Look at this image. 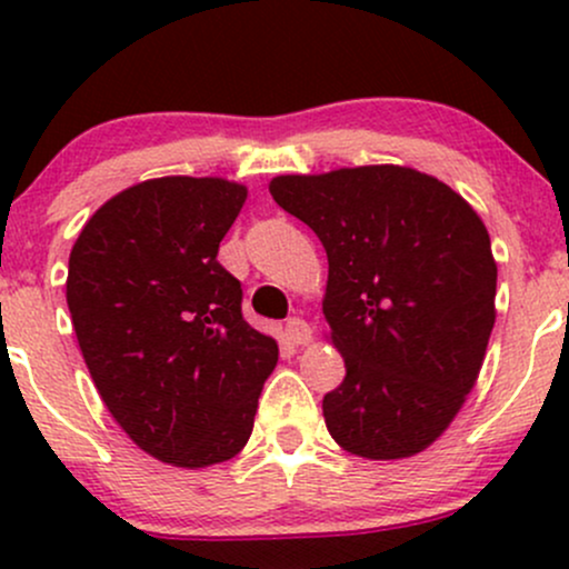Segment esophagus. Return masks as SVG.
Returning a JSON list of instances; mask_svg holds the SVG:
<instances>
[{"mask_svg":"<svg viewBox=\"0 0 569 569\" xmlns=\"http://www.w3.org/2000/svg\"><path fill=\"white\" fill-rule=\"evenodd\" d=\"M286 337H289L297 348H302V345H307L312 339L310 323L302 321V318H289V321H286Z\"/></svg>","mask_w":569,"mask_h":569,"instance_id":"esophagus-1","label":"esophagus"}]
</instances>
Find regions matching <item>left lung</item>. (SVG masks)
I'll list each match as a JSON object with an SVG mask.
<instances>
[{
	"instance_id": "left-lung-1",
	"label": "left lung",
	"mask_w": 569,
	"mask_h": 569,
	"mask_svg": "<svg viewBox=\"0 0 569 569\" xmlns=\"http://www.w3.org/2000/svg\"><path fill=\"white\" fill-rule=\"evenodd\" d=\"M270 194L329 259L323 316L348 369L323 396L331 439L367 460L428 449L479 380L495 326L485 221L407 166L276 176Z\"/></svg>"
}]
</instances>
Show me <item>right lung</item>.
<instances>
[{
  "label": "right lung",
  "mask_w": 569,
  "mask_h": 569,
  "mask_svg": "<svg viewBox=\"0 0 569 569\" xmlns=\"http://www.w3.org/2000/svg\"><path fill=\"white\" fill-rule=\"evenodd\" d=\"M248 189L162 176L103 202L69 257L67 302L98 396L130 441L176 468L232 460L278 342L240 312L217 262Z\"/></svg>",
  "instance_id": "obj_1"
}]
</instances>
